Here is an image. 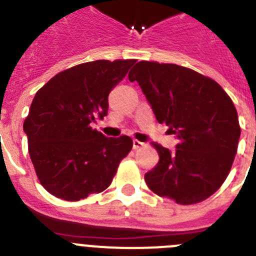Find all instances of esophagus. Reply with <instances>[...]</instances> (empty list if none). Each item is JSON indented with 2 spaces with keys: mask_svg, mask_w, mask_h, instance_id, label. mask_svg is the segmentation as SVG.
Here are the masks:
<instances>
[{
  "mask_svg": "<svg viewBox=\"0 0 256 256\" xmlns=\"http://www.w3.org/2000/svg\"><path fill=\"white\" fill-rule=\"evenodd\" d=\"M142 146H144V142L138 141V140H133V148H134V150H137V148H142Z\"/></svg>",
  "mask_w": 256,
  "mask_h": 256,
  "instance_id": "obj_1",
  "label": "esophagus"
}]
</instances>
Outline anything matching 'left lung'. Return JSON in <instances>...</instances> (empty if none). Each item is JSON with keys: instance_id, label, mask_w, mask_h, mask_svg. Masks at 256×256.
Segmentation results:
<instances>
[{"instance_id": "1", "label": "left lung", "mask_w": 256, "mask_h": 256, "mask_svg": "<svg viewBox=\"0 0 256 256\" xmlns=\"http://www.w3.org/2000/svg\"><path fill=\"white\" fill-rule=\"evenodd\" d=\"M128 78L138 82L156 120L178 140L174 151L152 144L159 162L144 174L148 188L180 205L206 200L237 152L241 128L230 97L212 78L176 64L140 61Z\"/></svg>"}]
</instances>
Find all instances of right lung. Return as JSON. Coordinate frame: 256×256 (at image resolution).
I'll list each match as a JSON object with an SVG mask.
<instances>
[{"mask_svg":"<svg viewBox=\"0 0 256 256\" xmlns=\"http://www.w3.org/2000/svg\"><path fill=\"white\" fill-rule=\"evenodd\" d=\"M133 64L83 62L56 74L36 94L22 128L38 180L51 195L78 201L110 186L132 138L105 137L91 124L108 115V94Z\"/></svg>","mask_w":256,"mask_h":256,"instance_id":"add662e5","label":"right lung"}]
</instances>
